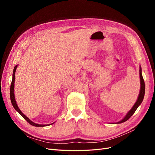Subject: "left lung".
I'll list each match as a JSON object with an SVG mask.
<instances>
[{
  "label": "left lung",
  "mask_w": 155,
  "mask_h": 155,
  "mask_svg": "<svg viewBox=\"0 0 155 155\" xmlns=\"http://www.w3.org/2000/svg\"><path fill=\"white\" fill-rule=\"evenodd\" d=\"M140 94H139V96L137 102L135 103L134 106L132 107V109H131L128 112V113L126 114V116L124 117V118L123 120H121V121H118V122L115 123V124H121L123 122H125V121H126L127 120H128L130 117L133 115L134 112L137 109V108L139 107V105L142 104L144 97V94H145V83H144L143 78L142 77L141 67H140Z\"/></svg>",
  "instance_id": "1"
}]
</instances>
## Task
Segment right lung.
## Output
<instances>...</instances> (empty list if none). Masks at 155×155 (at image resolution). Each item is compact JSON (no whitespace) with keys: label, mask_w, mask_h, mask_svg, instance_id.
<instances>
[{"label":"right lung","mask_w":155,"mask_h":155,"mask_svg":"<svg viewBox=\"0 0 155 155\" xmlns=\"http://www.w3.org/2000/svg\"><path fill=\"white\" fill-rule=\"evenodd\" d=\"M17 67V65H16V66L14 67L13 72L12 81L11 86H10V99H11V101H12V104L13 107H14V109H15L18 112V113H19L23 117V118H24L30 125H31L33 126H35V127H45V126H46L47 125L37 124H35L34 122H33V121H31L28 118L27 116H26L24 114L22 113V112H21V110L19 109V108H18V107L17 106V104L15 99V94H14V83H15V74Z\"/></svg>","instance_id":"right-lung-1"}]
</instances>
